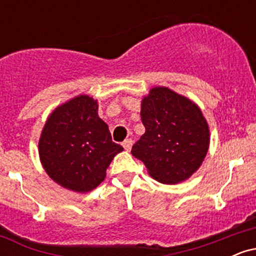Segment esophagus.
<instances>
[{"mask_svg":"<svg viewBox=\"0 0 256 256\" xmlns=\"http://www.w3.org/2000/svg\"><path fill=\"white\" fill-rule=\"evenodd\" d=\"M132 143H134V140H131V138H128V140H125L124 142H122V146L125 148V150H130L131 146H132Z\"/></svg>","mask_w":256,"mask_h":256,"instance_id":"1","label":"esophagus"}]
</instances>
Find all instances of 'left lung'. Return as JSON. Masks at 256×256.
<instances>
[{"instance_id":"1","label":"left lung","mask_w":256,"mask_h":256,"mask_svg":"<svg viewBox=\"0 0 256 256\" xmlns=\"http://www.w3.org/2000/svg\"><path fill=\"white\" fill-rule=\"evenodd\" d=\"M144 134L132 155L164 184L185 180L201 166L210 146V128L194 102L167 88H154L142 101Z\"/></svg>"}]
</instances>
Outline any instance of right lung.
<instances>
[{"label":"right lung","instance_id":"obj_1","mask_svg":"<svg viewBox=\"0 0 256 256\" xmlns=\"http://www.w3.org/2000/svg\"><path fill=\"white\" fill-rule=\"evenodd\" d=\"M98 102L80 95L50 114L40 134V158L52 180L77 192L95 189L122 146L112 140Z\"/></svg>","mask_w":256,"mask_h":256}]
</instances>
